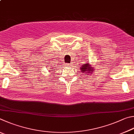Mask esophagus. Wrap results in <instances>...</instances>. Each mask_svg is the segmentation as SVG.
Instances as JSON below:
<instances>
[{
	"instance_id": "obj_1",
	"label": "esophagus",
	"mask_w": 134,
	"mask_h": 134,
	"mask_svg": "<svg viewBox=\"0 0 134 134\" xmlns=\"http://www.w3.org/2000/svg\"><path fill=\"white\" fill-rule=\"evenodd\" d=\"M66 65L68 66H69V67H70V66H72L71 64H67Z\"/></svg>"
}]
</instances>
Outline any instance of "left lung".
Here are the masks:
<instances>
[{
	"instance_id": "left-lung-1",
	"label": "left lung",
	"mask_w": 134,
	"mask_h": 134,
	"mask_svg": "<svg viewBox=\"0 0 134 134\" xmlns=\"http://www.w3.org/2000/svg\"><path fill=\"white\" fill-rule=\"evenodd\" d=\"M81 67H79V69H80L81 72L84 74H86L85 75H88L92 73L93 72V70L94 69H93V68L92 66H91V65L90 64V63H83V64L80 66ZM85 73H87V74H85Z\"/></svg>"
}]
</instances>
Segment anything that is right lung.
Instances as JSON below:
<instances>
[{
	"label": "right lung",
	"mask_w": 134,
	"mask_h": 134,
	"mask_svg": "<svg viewBox=\"0 0 134 134\" xmlns=\"http://www.w3.org/2000/svg\"><path fill=\"white\" fill-rule=\"evenodd\" d=\"M47 66H48V65H47ZM52 68H49V69H52ZM50 71H51L50 72H51L52 71H55V69H53V70H50Z\"/></svg>",
	"instance_id": "1"
}]
</instances>
